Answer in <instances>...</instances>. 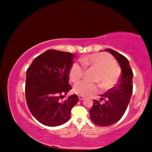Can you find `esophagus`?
I'll return each mask as SVG.
<instances>
[{
  "label": "esophagus",
  "mask_w": 152,
  "mask_h": 152,
  "mask_svg": "<svg viewBox=\"0 0 152 152\" xmlns=\"http://www.w3.org/2000/svg\"><path fill=\"white\" fill-rule=\"evenodd\" d=\"M78 98H79L80 101H82V100H84V97L82 96H79Z\"/></svg>",
  "instance_id": "1"
}]
</instances>
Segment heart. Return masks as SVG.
Instances as JSON below:
<instances>
[{
    "label": "heart",
    "mask_w": 152,
    "mask_h": 152,
    "mask_svg": "<svg viewBox=\"0 0 152 152\" xmlns=\"http://www.w3.org/2000/svg\"><path fill=\"white\" fill-rule=\"evenodd\" d=\"M80 61L82 65L75 62L70 69L69 77L71 81L77 82L83 78L85 68L94 69L97 71L94 81L99 84L100 88L102 91L111 88L119 80L121 70L109 53H93L82 57ZM73 91L76 94L81 96H89L96 93L98 86L96 84L83 80L74 84Z\"/></svg>",
    "instance_id": "heart-1"
}]
</instances>
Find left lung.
I'll return each mask as SVG.
<instances>
[{
	"label": "left lung",
	"mask_w": 152,
	"mask_h": 152,
	"mask_svg": "<svg viewBox=\"0 0 152 152\" xmlns=\"http://www.w3.org/2000/svg\"><path fill=\"white\" fill-rule=\"evenodd\" d=\"M117 59L121 68L122 74L119 82L106 93L100 95L99 101L93 100L90 110L91 119L99 126H109L119 121L129 103L133 92V71L124 56L111 49H106ZM104 101L102 104L100 101Z\"/></svg>",
	"instance_id": "left-lung-1"
}]
</instances>
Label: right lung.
<instances>
[{
  "mask_svg": "<svg viewBox=\"0 0 152 152\" xmlns=\"http://www.w3.org/2000/svg\"><path fill=\"white\" fill-rule=\"evenodd\" d=\"M74 57L70 52L48 50L27 68L25 99L31 113L43 125L56 127L66 123L78 101L76 94L61 101L72 89L69 72Z\"/></svg>",
  "mask_w": 152,
  "mask_h": 152,
  "instance_id": "obj_1",
  "label": "right lung"
}]
</instances>
